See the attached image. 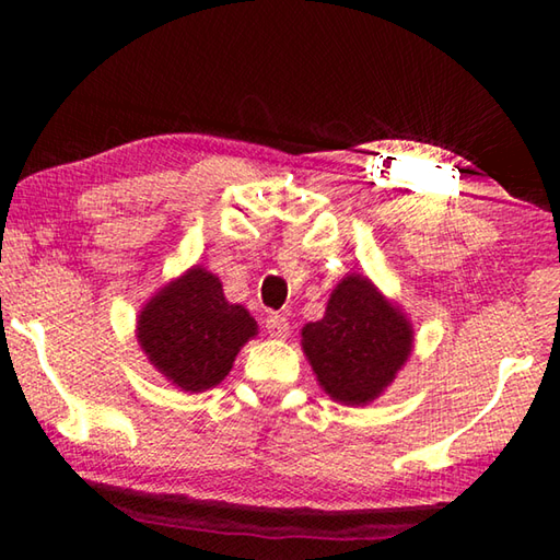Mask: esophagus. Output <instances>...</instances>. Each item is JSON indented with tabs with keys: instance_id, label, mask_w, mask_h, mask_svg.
Wrapping results in <instances>:
<instances>
[{
	"instance_id": "esophagus-1",
	"label": "esophagus",
	"mask_w": 560,
	"mask_h": 560,
	"mask_svg": "<svg viewBox=\"0 0 560 560\" xmlns=\"http://www.w3.org/2000/svg\"><path fill=\"white\" fill-rule=\"evenodd\" d=\"M264 324H267V330H269L271 338H287L289 336V320H287V316L269 314Z\"/></svg>"
}]
</instances>
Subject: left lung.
I'll return each instance as SVG.
<instances>
[{
  "label": "left lung",
  "instance_id": "obj_1",
  "mask_svg": "<svg viewBox=\"0 0 560 560\" xmlns=\"http://www.w3.org/2000/svg\"><path fill=\"white\" fill-rule=\"evenodd\" d=\"M301 338L320 387L343 405L375 400L412 350V326L358 273L338 283L326 316Z\"/></svg>",
  "mask_w": 560,
  "mask_h": 560
}]
</instances>
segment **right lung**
<instances>
[{
    "label": "right lung",
    "instance_id": "obj_1",
    "mask_svg": "<svg viewBox=\"0 0 560 560\" xmlns=\"http://www.w3.org/2000/svg\"><path fill=\"white\" fill-rule=\"evenodd\" d=\"M252 336L257 320L226 301L220 279L200 267L150 299L138 320V340L150 363L189 393L224 381Z\"/></svg>",
    "mask_w": 560,
    "mask_h": 560
}]
</instances>
